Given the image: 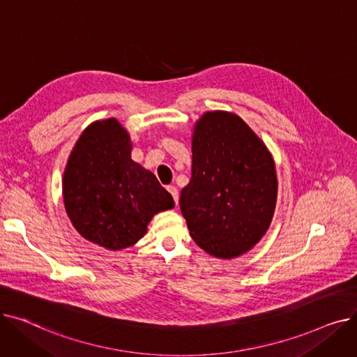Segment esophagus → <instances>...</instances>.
Returning <instances> with one entry per match:
<instances>
[{"label": "esophagus", "mask_w": 357, "mask_h": 357, "mask_svg": "<svg viewBox=\"0 0 357 357\" xmlns=\"http://www.w3.org/2000/svg\"><path fill=\"white\" fill-rule=\"evenodd\" d=\"M167 191H169V194L172 195V198H174V201H175V204H178V198H179V195H178V190L175 188V186H167Z\"/></svg>", "instance_id": "obj_1"}]
</instances>
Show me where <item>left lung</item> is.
I'll return each instance as SVG.
<instances>
[{
    "mask_svg": "<svg viewBox=\"0 0 357 357\" xmlns=\"http://www.w3.org/2000/svg\"><path fill=\"white\" fill-rule=\"evenodd\" d=\"M278 194L266 146L238 116L205 112L192 139L191 181L179 205L197 245L233 259L250 250L269 227Z\"/></svg>",
    "mask_w": 357,
    "mask_h": 357,
    "instance_id": "obj_1",
    "label": "left lung"
}]
</instances>
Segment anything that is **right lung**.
I'll return each mask as SVG.
<instances>
[{"label":"right lung","instance_id":"1","mask_svg":"<svg viewBox=\"0 0 357 357\" xmlns=\"http://www.w3.org/2000/svg\"><path fill=\"white\" fill-rule=\"evenodd\" d=\"M130 152L128 133L117 120L96 121L75 144L63 175L65 208L73 227L108 250L135 245L156 213L175 205Z\"/></svg>","mask_w":357,"mask_h":357}]
</instances>
